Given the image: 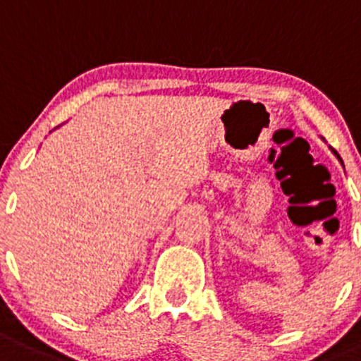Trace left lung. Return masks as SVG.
I'll list each match as a JSON object with an SVG mask.
<instances>
[{
  "label": "left lung",
  "mask_w": 361,
  "mask_h": 361,
  "mask_svg": "<svg viewBox=\"0 0 361 361\" xmlns=\"http://www.w3.org/2000/svg\"><path fill=\"white\" fill-rule=\"evenodd\" d=\"M333 153H335V151H333ZM336 154V153H335ZM336 157H338V154H336ZM338 160H340V157H338Z\"/></svg>",
  "instance_id": "1"
}]
</instances>
